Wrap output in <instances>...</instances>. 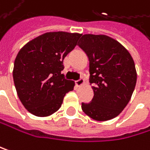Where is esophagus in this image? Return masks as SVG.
<instances>
[{"mask_svg": "<svg viewBox=\"0 0 150 150\" xmlns=\"http://www.w3.org/2000/svg\"><path fill=\"white\" fill-rule=\"evenodd\" d=\"M74 83H76V86H81V85H83L84 83V80H83V78H80L79 80L76 81Z\"/></svg>", "mask_w": 150, "mask_h": 150, "instance_id": "esophagus-1", "label": "esophagus"}]
</instances>
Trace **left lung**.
Wrapping results in <instances>:
<instances>
[{"label":"left lung","instance_id":"8db88e82","mask_svg":"<svg viewBox=\"0 0 150 150\" xmlns=\"http://www.w3.org/2000/svg\"><path fill=\"white\" fill-rule=\"evenodd\" d=\"M78 45L90 60V83L94 97L82 103L91 119L105 121L117 117L128 104L134 91L137 74L128 51L105 35H83Z\"/></svg>","mask_w":150,"mask_h":150}]
</instances>
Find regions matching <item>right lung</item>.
Returning a JSON list of instances; mask_svg holds the SVG:
<instances>
[{"mask_svg": "<svg viewBox=\"0 0 150 150\" xmlns=\"http://www.w3.org/2000/svg\"><path fill=\"white\" fill-rule=\"evenodd\" d=\"M82 35L47 32L28 42L17 53L13 78L18 98L33 115L46 117L59 109L74 83L65 79L63 59Z\"/></svg>", "mask_w": 150, "mask_h": 150, "instance_id": "add662e5", "label": "right lung"}]
</instances>
